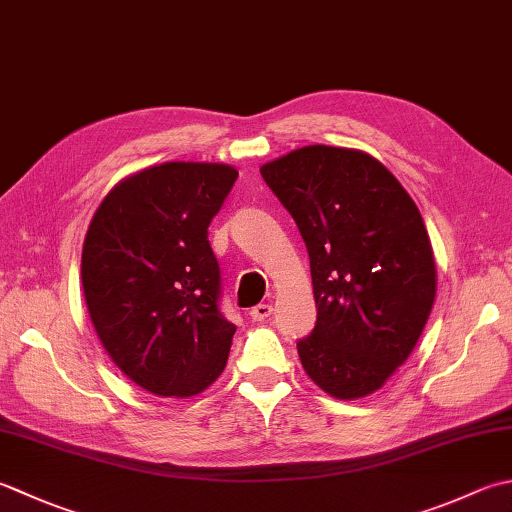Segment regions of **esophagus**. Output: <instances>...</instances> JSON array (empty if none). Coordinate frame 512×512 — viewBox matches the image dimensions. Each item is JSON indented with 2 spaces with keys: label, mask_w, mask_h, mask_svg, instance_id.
<instances>
[{
  "label": "esophagus",
  "mask_w": 512,
  "mask_h": 512,
  "mask_svg": "<svg viewBox=\"0 0 512 512\" xmlns=\"http://www.w3.org/2000/svg\"><path fill=\"white\" fill-rule=\"evenodd\" d=\"M270 315H273V306L270 304H257L255 308H250V317H253L255 322H264Z\"/></svg>",
  "instance_id": "34e87169"
}]
</instances>
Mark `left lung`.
Instances as JSON below:
<instances>
[{
	"label": "left lung",
	"instance_id": "8db88e82",
	"mask_svg": "<svg viewBox=\"0 0 512 512\" xmlns=\"http://www.w3.org/2000/svg\"><path fill=\"white\" fill-rule=\"evenodd\" d=\"M259 173L308 250L317 322L297 342L304 370L337 399L375 393L413 353L435 302L422 215L362 150L304 146Z\"/></svg>",
	"mask_w": 512,
	"mask_h": 512
}]
</instances>
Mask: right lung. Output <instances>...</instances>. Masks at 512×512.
<instances>
[{
	"instance_id": "right-lung-1",
	"label": "right lung",
	"mask_w": 512,
	"mask_h": 512,
	"mask_svg": "<svg viewBox=\"0 0 512 512\" xmlns=\"http://www.w3.org/2000/svg\"><path fill=\"white\" fill-rule=\"evenodd\" d=\"M237 179L226 164L168 162L117 184L90 222L82 284L104 348L137 386L202 393L222 373L237 326L208 226Z\"/></svg>"
}]
</instances>
